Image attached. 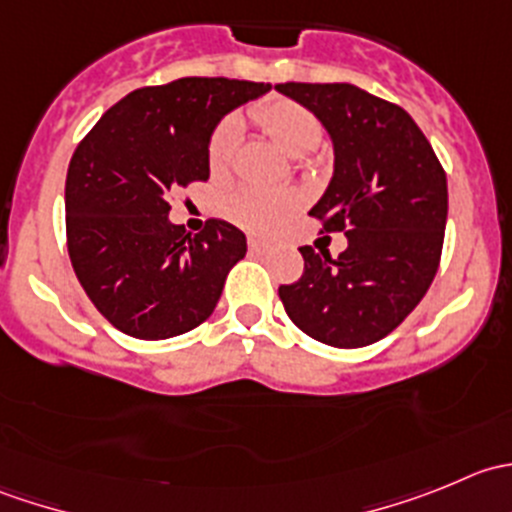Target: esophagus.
I'll return each instance as SVG.
<instances>
[{
	"label": "esophagus",
	"mask_w": 512,
	"mask_h": 512,
	"mask_svg": "<svg viewBox=\"0 0 512 512\" xmlns=\"http://www.w3.org/2000/svg\"><path fill=\"white\" fill-rule=\"evenodd\" d=\"M247 247H250L252 255H267L272 250V245L267 240H260V237H250L247 240Z\"/></svg>",
	"instance_id": "obj_1"
}]
</instances>
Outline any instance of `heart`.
<instances>
[{"mask_svg": "<svg viewBox=\"0 0 512 512\" xmlns=\"http://www.w3.org/2000/svg\"><path fill=\"white\" fill-rule=\"evenodd\" d=\"M252 121L292 158H304L322 143L324 128L309 108L294 101H267L250 111ZM240 143V121L223 118L208 141V165L213 175H225ZM299 208V198L289 190L240 188L225 200V215L250 232H275Z\"/></svg>", "mask_w": 512, "mask_h": 512, "instance_id": "heart-1", "label": "heart"}]
</instances>
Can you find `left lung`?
I'll return each mask as SVG.
<instances>
[{"instance_id":"left-lung-1","label":"left lung","mask_w":512,"mask_h":512,"mask_svg":"<svg viewBox=\"0 0 512 512\" xmlns=\"http://www.w3.org/2000/svg\"><path fill=\"white\" fill-rule=\"evenodd\" d=\"M309 108L334 146V173L309 210L347 250L299 247L304 272L280 287L294 324L337 349L374 344L423 299L441 262L446 173L414 118L354 84H277Z\"/></svg>"}]
</instances>
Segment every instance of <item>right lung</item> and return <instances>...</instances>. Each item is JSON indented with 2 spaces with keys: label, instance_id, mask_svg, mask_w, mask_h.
<instances>
[{
  "label": "right lung",
  "instance_id": "add662e5",
  "mask_svg": "<svg viewBox=\"0 0 512 512\" xmlns=\"http://www.w3.org/2000/svg\"><path fill=\"white\" fill-rule=\"evenodd\" d=\"M270 89L200 76L146 86L108 108L76 148L66 175L71 265L94 307L128 337H178L213 314L247 240L225 220L190 235L170 223L168 198L210 178L215 126Z\"/></svg>",
  "mask_w": 512,
  "mask_h": 512
}]
</instances>
